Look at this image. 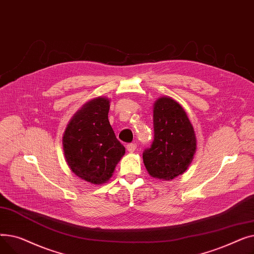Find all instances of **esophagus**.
Segmentation results:
<instances>
[{
  "label": "esophagus",
  "instance_id": "esophagus-1",
  "mask_svg": "<svg viewBox=\"0 0 254 254\" xmlns=\"http://www.w3.org/2000/svg\"><path fill=\"white\" fill-rule=\"evenodd\" d=\"M136 148H137V145H136V143H130V144H127V150L128 151V152H134L135 150H136Z\"/></svg>",
  "mask_w": 254,
  "mask_h": 254
}]
</instances>
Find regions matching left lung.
Listing matches in <instances>:
<instances>
[{
	"label": "left lung",
	"mask_w": 254,
	"mask_h": 254,
	"mask_svg": "<svg viewBox=\"0 0 254 254\" xmlns=\"http://www.w3.org/2000/svg\"><path fill=\"white\" fill-rule=\"evenodd\" d=\"M154 140L143 152L148 174L170 181L188 170L196 151L193 127L182 106L170 97L158 98L153 105Z\"/></svg>",
	"instance_id": "1"
}]
</instances>
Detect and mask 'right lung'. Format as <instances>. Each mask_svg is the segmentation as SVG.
<instances>
[{
    "label": "right lung",
    "instance_id": "right-lung-1",
    "mask_svg": "<svg viewBox=\"0 0 254 254\" xmlns=\"http://www.w3.org/2000/svg\"><path fill=\"white\" fill-rule=\"evenodd\" d=\"M110 100L98 97L85 103L71 118L63 136L65 162L76 176L103 184L113 175L126 153L110 126Z\"/></svg>",
    "mask_w": 254,
    "mask_h": 254
}]
</instances>
